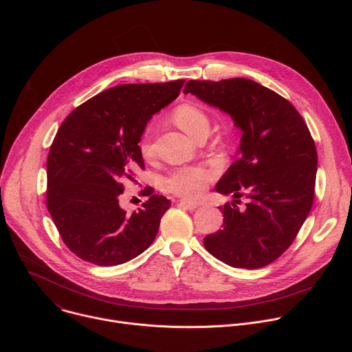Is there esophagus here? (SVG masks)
I'll list each match as a JSON object with an SVG mask.
<instances>
[{"label": "esophagus", "instance_id": "1", "mask_svg": "<svg viewBox=\"0 0 352 352\" xmlns=\"http://www.w3.org/2000/svg\"><path fill=\"white\" fill-rule=\"evenodd\" d=\"M179 206H182L184 209H188V210H195L196 208H199V204L197 202H192V200L181 199L179 200Z\"/></svg>", "mask_w": 352, "mask_h": 352}]
</instances>
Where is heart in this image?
Returning <instances> with one entry per match:
<instances>
[{"mask_svg": "<svg viewBox=\"0 0 352 352\" xmlns=\"http://www.w3.org/2000/svg\"><path fill=\"white\" fill-rule=\"evenodd\" d=\"M174 120L177 125L192 138L199 129L209 126V120L206 114L200 109L189 104L178 107L174 113ZM140 152L146 159H150L155 153L152 125H147L144 129L140 140ZM209 179L210 173L202 167H179L173 170L167 175V178L164 179V186L173 193L195 197L204 192L205 185Z\"/></svg>", "mask_w": 352, "mask_h": 352, "instance_id": "obj_1", "label": "heart"}]
</instances>
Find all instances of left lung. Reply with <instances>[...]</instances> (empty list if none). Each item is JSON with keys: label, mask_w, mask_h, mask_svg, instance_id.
Returning <instances> with one entry per match:
<instances>
[{"label": "left lung", "mask_w": 352, "mask_h": 352, "mask_svg": "<svg viewBox=\"0 0 352 352\" xmlns=\"http://www.w3.org/2000/svg\"><path fill=\"white\" fill-rule=\"evenodd\" d=\"M184 93L228 114L242 132L239 159L216 185L234 200L220 208L223 227L205 236V248L232 267L267 266L292 243L314 204L318 153L311 132L288 100L250 79L189 80ZM242 195L248 202L239 210Z\"/></svg>", "instance_id": "obj_1"}]
</instances>
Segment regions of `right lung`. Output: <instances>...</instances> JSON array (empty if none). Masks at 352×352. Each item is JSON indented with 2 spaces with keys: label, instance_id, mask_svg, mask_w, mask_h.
<instances>
[{
  "label": "right lung",
  "instance_id": "obj_1",
  "mask_svg": "<svg viewBox=\"0 0 352 352\" xmlns=\"http://www.w3.org/2000/svg\"><path fill=\"white\" fill-rule=\"evenodd\" d=\"M184 79L107 89L61 124L47 157V209L78 258L117 266L155 241L170 200L153 195L131 214L120 206L122 181L144 168L140 138L153 114L178 97Z\"/></svg>",
  "mask_w": 352,
  "mask_h": 352
}]
</instances>
